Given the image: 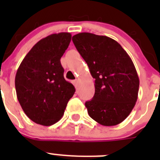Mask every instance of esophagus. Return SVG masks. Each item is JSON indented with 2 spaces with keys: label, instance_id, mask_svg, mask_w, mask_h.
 <instances>
[{
  "label": "esophagus",
  "instance_id": "1",
  "mask_svg": "<svg viewBox=\"0 0 160 160\" xmlns=\"http://www.w3.org/2000/svg\"><path fill=\"white\" fill-rule=\"evenodd\" d=\"M72 83H73V85L76 87V88H77V86H78V80H73V81H72Z\"/></svg>",
  "mask_w": 160,
  "mask_h": 160
}]
</instances>
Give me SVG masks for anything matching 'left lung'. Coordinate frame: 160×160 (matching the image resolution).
<instances>
[{
	"mask_svg": "<svg viewBox=\"0 0 160 160\" xmlns=\"http://www.w3.org/2000/svg\"><path fill=\"white\" fill-rule=\"evenodd\" d=\"M72 42L95 79V93L85 103L90 117L104 126L123 122L138 99L139 79L128 53L115 40L82 32Z\"/></svg>",
	"mask_w": 160,
	"mask_h": 160,
	"instance_id": "1",
	"label": "left lung"
}]
</instances>
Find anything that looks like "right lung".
<instances>
[{"instance_id": "1", "label": "right lung", "mask_w": 160, "mask_h": 160, "mask_svg": "<svg viewBox=\"0 0 160 160\" xmlns=\"http://www.w3.org/2000/svg\"><path fill=\"white\" fill-rule=\"evenodd\" d=\"M69 32L38 41L21 62L15 76L17 98L27 116L50 126L62 117L75 88L64 78L60 59L71 41Z\"/></svg>"}]
</instances>
